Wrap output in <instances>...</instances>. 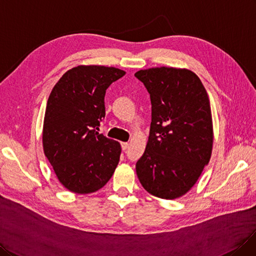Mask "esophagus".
Here are the masks:
<instances>
[{
    "label": "esophagus",
    "mask_w": 256,
    "mask_h": 256,
    "mask_svg": "<svg viewBox=\"0 0 256 256\" xmlns=\"http://www.w3.org/2000/svg\"><path fill=\"white\" fill-rule=\"evenodd\" d=\"M121 148H122L123 151H126L128 148V142H121Z\"/></svg>",
    "instance_id": "obj_1"
}]
</instances>
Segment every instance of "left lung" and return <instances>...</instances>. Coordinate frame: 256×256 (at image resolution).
I'll return each mask as SVG.
<instances>
[{
    "label": "left lung",
    "mask_w": 256,
    "mask_h": 256,
    "mask_svg": "<svg viewBox=\"0 0 256 256\" xmlns=\"http://www.w3.org/2000/svg\"><path fill=\"white\" fill-rule=\"evenodd\" d=\"M135 76L152 104L150 135L136 162L137 176L152 196L174 200L190 190L210 160V98L201 80L185 68H150Z\"/></svg>",
    "instance_id": "obj_1"
}]
</instances>
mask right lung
I'll return each mask as SVG.
<instances>
[{
	"label": "right lung",
	"instance_id": "right-lung-1",
	"mask_svg": "<svg viewBox=\"0 0 256 256\" xmlns=\"http://www.w3.org/2000/svg\"><path fill=\"white\" fill-rule=\"evenodd\" d=\"M126 71L98 64H80L66 72L48 98L42 146L60 184L86 194L101 189L112 176L121 146L98 134L105 117L104 96Z\"/></svg>",
	"mask_w": 256,
	"mask_h": 256
}]
</instances>
